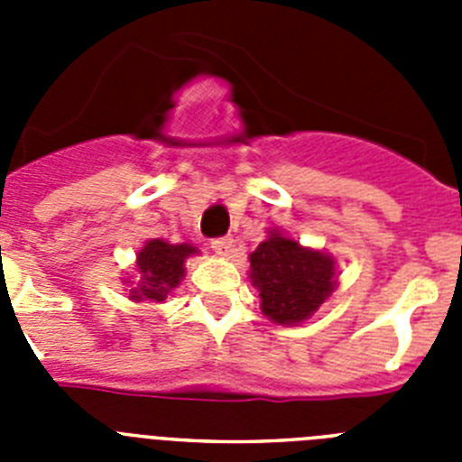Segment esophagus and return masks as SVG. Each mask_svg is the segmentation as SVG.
I'll use <instances>...</instances> for the list:
<instances>
[{"instance_id":"obj_1","label":"esophagus","mask_w":462,"mask_h":462,"mask_svg":"<svg viewBox=\"0 0 462 462\" xmlns=\"http://www.w3.org/2000/svg\"><path fill=\"white\" fill-rule=\"evenodd\" d=\"M212 250H215V254L219 256H228L231 252H234V238H228V236H224V238H215L212 240Z\"/></svg>"}]
</instances>
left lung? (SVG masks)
I'll use <instances>...</instances> for the list:
<instances>
[{"mask_svg":"<svg viewBox=\"0 0 462 462\" xmlns=\"http://www.w3.org/2000/svg\"><path fill=\"white\" fill-rule=\"evenodd\" d=\"M250 282L259 291L261 312L273 324H303L336 291V259L303 247L280 228H268L266 240L250 254Z\"/></svg>","mask_w":462,"mask_h":462,"instance_id":"1","label":"left lung"}]
</instances>
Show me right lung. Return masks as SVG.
<instances>
[{
  "label": "right lung",
  "mask_w": 462,
  "mask_h": 462,
  "mask_svg": "<svg viewBox=\"0 0 462 462\" xmlns=\"http://www.w3.org/2000/svg\"><path fill=\"white\" fill-rule=\"evenodd\" d=\"M194 254H199V247L191 243L148 240L136 254V277H122L129 300L164 303L166 296L185 280V263Z\"/></svg>",
  "instance_id": "add662e5"
}]
</instances>
